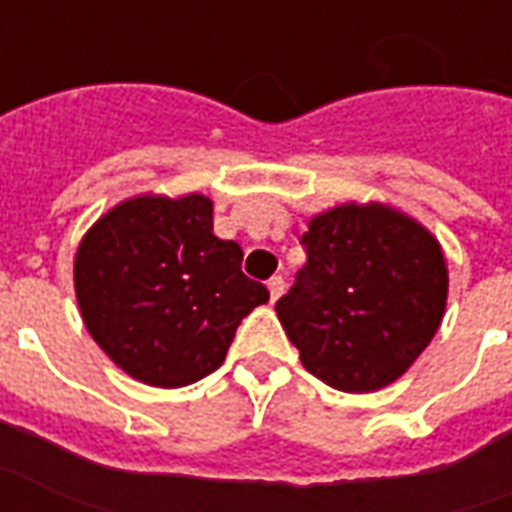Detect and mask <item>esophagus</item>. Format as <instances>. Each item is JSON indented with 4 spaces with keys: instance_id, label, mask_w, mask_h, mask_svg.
I'll return each mask as SVG.
<instances>
[{
    "instance_id": "obj_1",
    "label": "esophagus",
    "mask_w": 512,
    "mask_h": 512,
    "mask_svg": "<svg viewBox=\"0 0 512 512\" xmlns=\"http://www.w3.org/2000/svg\"><path fill=\"white\" fill-rule=\"evenodd\" d=\"M267 289H270V300L275 302L283 294V289H286V281H283L281 275H272L270 281H267Z\"/></svg>"
}]
</instances>
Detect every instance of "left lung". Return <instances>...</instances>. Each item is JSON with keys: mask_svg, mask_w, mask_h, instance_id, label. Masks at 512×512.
I'll list each match as a JSON object with an SVG mask.
<instances>
[{"mask_svg": "<svg viewBox=\"0 0 512 512\" xmlns=\"http://www.w3.org/2000/svg\"><path fill=\"white\" fill-rule=\"evenodd\" d=\"M308 261L275 302L316 379L343 393L395 382L439 330L447 267L439 242L382 204H343L311 220Z\"/></svg>", "mask_w": 512, "mask_h": 512, "instance_id": "left-lung-1", "label": "left lung"}]
</instances>
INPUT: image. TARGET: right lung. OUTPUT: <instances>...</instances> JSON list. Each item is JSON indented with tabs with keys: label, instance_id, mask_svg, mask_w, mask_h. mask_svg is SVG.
<instances>
[{
	"label": "right lung",
	"instance_id": "obj_1",
	"mask_svg": "<svg viewBox=\"0 0 512 512\" xmlns=\"http://www.w3.org/2000/svg\"><path fill=\"white\" fill-rule=\"evenodd\" d=\"M89 335L133 379L185 387L218 371L248 313L270 300L242 248L212 234V201L141 196L89 229L76 253Z\"/></svg>",
	"mask_w": 512,
	"mask_h": 512
}]
</instances>
